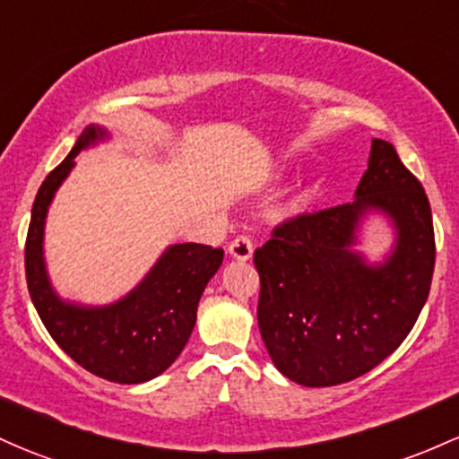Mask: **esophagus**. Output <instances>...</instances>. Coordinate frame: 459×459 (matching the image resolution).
Wrapping results in <instances>:
<instances>
[{
    "instance_id": "1",
    "label": "esophagus",
    "mask_w": 459,
    "mask_h": 459,
    "mask_svg": "<svg viewBox=\"0 0 459 459\" xmlns=\"http://www.w3.org/2000/svg\"><path fill=\"white\" fill-rule=\"evenodd\" d=\"M229 255L238 261H250L253 259V241L241 235V238L230 241Z\"/></svg>"
}]
</instances>
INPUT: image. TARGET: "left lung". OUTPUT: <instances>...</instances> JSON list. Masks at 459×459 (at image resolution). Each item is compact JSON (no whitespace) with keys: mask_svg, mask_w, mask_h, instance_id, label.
Instances as JSON below:
<instances>
[{"mask_svg":"<svg viewBox=\"0 0 459 459\" xmlns=\"http://www.w3.org/2000/svg\"><path fill=\"white\" fill-rule=\"evenodd\" d=\"M393 230L372 262L368 221ZM436 264L431 206L394 145L372 139L355 200L285 221L255 253L256 320L276 370L307 387L346 384L379 366L411 331Z\"/></svg>","mask_w":459,"mask_h":459,"instance_id":"obj_1","label":"left lung"}]
</instances>
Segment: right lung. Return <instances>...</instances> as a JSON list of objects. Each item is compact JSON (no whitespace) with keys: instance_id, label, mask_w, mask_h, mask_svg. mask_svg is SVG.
<instances>
[{"instance_id":"add662e5","label":"right lung","mask_w":459,"mask_h":459,"mask_svg":"<svg viewBox=\"0 0 459 459\" xmlns=\"http://www.w3.org/2000/svg\"><path fill=\"white\" fill-rule=\"evenodd\" d=\"M110 137L102 124L87 126L67 159L43 180L25 241V279L45 329L75 364L115 384H143L163 375L183 352L200 296L220 270L224 250L203 244L168 246L128 294L107 305L60 296L45 264L49 206L75 168V156Z\"/></svg>"}]
</instances>
